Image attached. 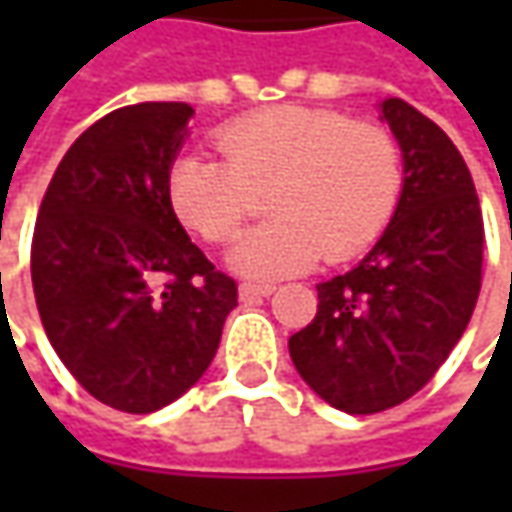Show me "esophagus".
I'll use <instances>...</instances> for the list:
<instances>
[{"label": "esophagus", "mask_w": 512, "mask_h": 512, "mask_svg": "<svg viewBox=\"0 0 512 512\" xmlns=\"http://www.w3.org/2000/svg\"><path fill=\"white\" fill-rule=\"evenodd\" d=\"M273 290H276L273 285H250V282H242L239 285V296L242 299H256V296H270Z\"/></svg>", "instance_id": "1"}]
</instances>
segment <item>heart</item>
I'll return each mask as SVG.
<instances>
[{
  "instance_id": "1",
  "label": "heart",
  "mask_w": 512,
  "mask_h": 512,
  "mask_svg": "<svg viewBox=\"0 0 512 512\" xmlns=\"http://www.w3.org/2000/svg\"><path fill=\"white\" fill-rule=\"evenodd\" d=\"M222 159L179 156L168 173L176 216L210 245H227L267 193L276 216L233 250L247 276L282 279L356 259L390 225L404 190L399 139L342 110L273 105L239 116L213 136Z\"/></svg>"
}]
</instances>
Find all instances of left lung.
<instances>
[{
	"label": "left lung",
	"mask_w": 512,
	"mask_h": 512,
	"mask_svg": "<svg viewBox=\"0 0 512 512\" xmlns=\"http://www.w3.org/2000/svg\"><path fill=\"white\" fill-rule=\"evenodd\" d=\"M382 119L404 156L393 222L353 270L316 285V319L287 342L299 376L356 416L419 393L462 339L482 290V207L462 153L402 99H384Z\"/></svg>",
	"instance_id": "obj_1"
}]
</instances>
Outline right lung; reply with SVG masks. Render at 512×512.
<instances>
[{
    "label": "right lung",
    "instance_id": "add662e5",
    "mask_svg": "<svg viewBox=\"0 0 512 512\" xmlns=\"http://www.w3.org/2000/svg\"><path fill=\"white\" fill-rule=\"evenodd\" d=\"M190 116L185 102L102 116L59 162L33 227L50 344L93 399L125 413H153L202 379L239 296L170 207Z\"/></svg>",
    "mask_w": 512,
    "mask_h": 512
}]
</instances>
